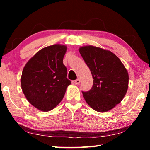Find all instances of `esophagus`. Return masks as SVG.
I'll return each instance as SVG.
<instances>
[{
  "instance_id": "esophagus-1",
  "label": "esophagus",
  "mask_w": 150,
  "mask_h": 150,
  "mask_svg": "<svg viewBox=\"0 0 150 150\" xmlns=\"http://www.w3.org/2000/svg\"><path fill=\"white\" fill-rule=\"evenodd\" d=\"M80 82H81L80 79H76V80L75 81V85H79V83H80Z\"/></svg>"
}]
</instances>
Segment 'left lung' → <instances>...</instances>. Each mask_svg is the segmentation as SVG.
I'll list each match as a JSON object with an SVG mask.
<instances>
[{
    "mask_svg": "<svg viewBox=\"0 0 150 150\" xmlns=\"http://www.w3.org/2000/svg\"><path fill=\"white\" fill-rule=\"evenodd\" d=\"M79 51L93 79L92 88L83 92V97L93 110H110L122 100L128 91V71L110 51L93 45L80 47Z\"/></svg>",
    "mask_w": 150,
    "mask_h": 150,
    "instance_id": "obj_1",
    "label": "left lung"
}]
</instances>
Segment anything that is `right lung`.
I'll use <instances>...</instances> for the list:
<instances>
[{"label": "right lung", "mask_w": 150, "mask_h": 150, "mask_svg": "<svg viewBox=\"0 0 150 150\" xmlns=\"http://www.w3.org/2000/svg\"><path fill=\"white\" fill-rule=\"evenodd\" d=\"M67 46L54 44L38 51L25 65L21 87L28 101L40 111L48 112L62 100L71 85L63 59Z\"/></svg>", "instance_id": "1"}]
</instances>
